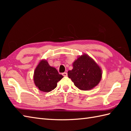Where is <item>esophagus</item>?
<instances>
[{
    "instance_id": "esophagus-1",
    "label": "esophagus",
    "mask_w": 131,
    "mask_h": 131,
    "mask_svg": "<svg viewBox=\"0 0 131 131\" xmlns=\"http://www.w3.org/2000/svg\"><path fill=\"white\" fill-rule=\"evenodd\" d=\"M62 74V75L63 77H67L68 76V73H66V72H65V73H63Z\"/></svg>"
}]
</instances>
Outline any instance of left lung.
Masks as SVG:
<instances>
[{"mask_svg":"<svg viewBox=\"0 0 131 131\" xmlns=\"http://www.w3.org/2000/svg\"><path fill=\"white\" fill-rule=\"evenodd\" d=\"M73 69L68 71V77L81 90L87 91L99 84L102 78L99 66L87 54L79 57L73 63Z\"/></svg>","mask_w":131,"mask_h":131,"instance_id":"8db88e82","label":"left lung"}]
</instances>
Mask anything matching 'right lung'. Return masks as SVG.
I'll use <instances>...</instances> for the list:
<instances>
[{
  "mask_svg": "<svg viewBox=\"0 0 131 131\" xmlns=\"http://www.w3.org/2000/svg\"><path fill=\"white\" fill-rule=\"evenodd\" d=\"M63 77L46 60H41L35 70L34 80L40 91L48 92L57 87V82Z\"/></svg>",
  "mask_w": 131,
  "mask_h": 131,
  "instance_id": "1",
  "label": "right lung"
}]
</instances>
